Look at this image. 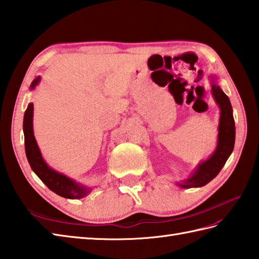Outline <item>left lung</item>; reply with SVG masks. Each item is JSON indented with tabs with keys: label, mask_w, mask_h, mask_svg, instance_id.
Instances as JSON below:
<instances>
[{
	"label": "left lung",
	"mask_w": 259,
	"mask_h": 259,
	"mask_svg": "<svg viewBox=\"0 0 259 259\" xmlns=\"http://www.w3.org/2000/svg\"><path fill=\"white\" fill-rule=\"evenodd\" d=\"M211 93L215 102L220 106L221 116L218 124V139L215 152L210 156L200 162L192 175L177 185L182 188L202 187L208 184L218 175L226 160L231 156L235 144V120L233 108L228 96L224 93L216 83V77L210 76Z\"/></svg>",
	"instance_id": "1"
}]
</instances>
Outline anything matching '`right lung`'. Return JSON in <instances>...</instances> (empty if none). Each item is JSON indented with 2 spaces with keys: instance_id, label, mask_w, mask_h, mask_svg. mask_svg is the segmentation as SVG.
Returning <instances> with one entry per match:
<instances>
[{
  "instance_id": "right-lung-1",
  "label": "right lung",
  "mask_w": 259,
  "mask_h": 259,
  "mask_svg": "<svg viewBox=\"0 0 259 259\" xmlns=\"http://www.w3.org/2000/svg\"><path fill=\"white\" fill-rule=\"evenodd\" d=\"M39 81H41V77L37 76L32 82L30 89H35V86L39 83ZM33 110V103H30L24 113V119H23L25 153L31 168L52 192L60 195V196L70 199H78L85 197L91 192L92 188L84 186L82 184L73 181L72 178L63 175L62 173H59V171L51 168L45 163V160L42 157L41 151H39L37 146L35 137H34Z\"/></svg>"
}]
</instances>
